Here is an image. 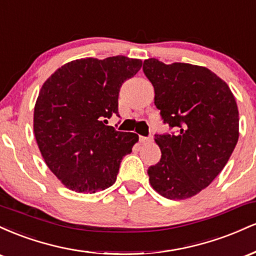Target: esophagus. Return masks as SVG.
Masks as SVG:
<instances>
[{
    "instance_id": "34e87169",
    "label": "esophagus",
    "mask_w": 256,
    "mask_h": 256,
    "mask_svg": "<svg viewBox=\"0 0 256 256\" xmlns=\"http://www.w3.org/2000/svg\"><path fill=\"white\" fill-rule=\"evenodd\" d=\"M152 136H149V137L140 136V142H142V143H146V142H152Z\"/></svg>"
}]
</instances>
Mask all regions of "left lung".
Listing matches in <instances>:
<instances>
[{"mask_svg": "<svg viewBox=\"0 0 256 256\" xmlns=\"http://www.w3.org/2000/svg\"><path fill=\"white\" fill-rule=\"evenodd\" d=\"M155 106L172 134H155L161 158L148 168L152 186L170 200L189 198L222 172L238 140V108L230 88L206 67L158 58L143 62Z\"/></svg>", "mask_w": 256, "mask_h": 256, "instance_id": "obj_1", "label": "left lung"}]
</instances>
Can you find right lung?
<instances>
[{"mask_svg":"<svg viewBox=\"0 0 256 256\" xmlns=\"http://www.w3.org/2000/svg\"><path fill=\"white\" fill-rule=\"evenodd\" d=\"M142 61L118 55L64 64L46 79L34 106V131L46 166L76 192L94 194L116 183L120 162L138 136L107 126L119 116L122 83Z\"/></svg>","mask_w":256,"mask_h":256,"instance_id":"1","label":"right lung"}]
</instances>
